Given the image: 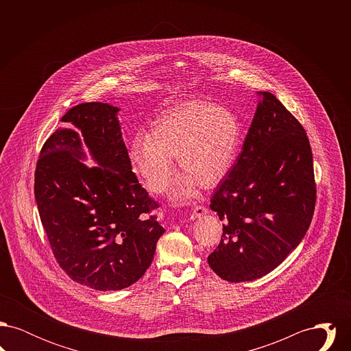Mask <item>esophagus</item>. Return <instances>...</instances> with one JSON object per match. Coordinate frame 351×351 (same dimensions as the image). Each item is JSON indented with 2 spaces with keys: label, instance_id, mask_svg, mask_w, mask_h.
<instances>
[{
  "label": "esophagus",
  "instance_id": "1",
  "mask_svg": "<svg viewBox=\"0 0 351 351\" xmlns=\"http://www.w3.org/2000/svg\"><path fill=\"white\" fill-rule=\"evenodd\" d=\"M208 213L206 208L205 206H201V205H196L191 213V219H196V218H201L202 216H205Z\"/></svg>",
  "mask_w": 351,
  "mask_h": 351
}]
</instances>
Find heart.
Here are the masks:
<instances>
[{"instance_id": "1", "label": "heart", "mask_w": 351, "mask_h": 351, "mask_svg": "<svg viewBox=\"0 0 351 351\" xmlns=\"http://www.w3.org/2000/svg\"><path fill=\"white\" fill-rule=\"evenodd\" d=\"M241 143V126L232 112L213 102L192 101L169 110L151 126L149 136H136L128 156L134 172L154 193L167 188L175 172L173 158L184 172L171 199H188L195 185L213 188L229 173Z\"/></svg>"}]
</instances>
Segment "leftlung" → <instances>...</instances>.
<instances>
[{
  "label": "left lung",
  "mask_w": 351,
  "mask_h": 351,
  "mask_svg": "<svg viewBox=\"0 0 351 351\" xmlns=\"http://www.w3.org/2000/svg\"><path fill=\"white\" fill-rule=\"evenodd\" d=\"M256 95L242 151L210 199L223 229L208 263L232 283L259 279L278 267L300 245L316 204L304 128L272 93Z\"/></svg>",
  "instance_id": "left-lung-1"
}]
</instances>
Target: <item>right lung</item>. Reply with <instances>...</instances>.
<instances>
[{"instance_id": "add662e5", "label": "right lung", "mask_w": 351, "mask_h": 351, "mask_svg": "<svg viewBox=\"0 0 351 351\" xmlns=\"http://www.w3.org/2000/svg\"><path fill=\"white\" fill-rule=\"evenodd\" d=\"M118 112L102 102L69 109L35 171L38 212L59 266L96 291L138 282L166 232L155 216L145 218L156 202L132 169ZM88 156L96 167L83 163Z\"/></svg>"}]
</instances>
